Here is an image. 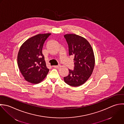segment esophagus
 Returning <instances> with one entry per match:
<instances>
[{"instance_id": "1", "label": "esophagus", "mask_w": 124, "mask_h": 124, "mask_svg": "<svg viewBox=\"0 0 124 124\" xmlns=\"http://www.w3.org/2000/svg\"><path fill=\"white\" fill-rule=\"evenodd\" d=\"M53 67H54V68H57V69H58L59 68H60V65H57V66H53Z\"/></svg>"}]
</instances>
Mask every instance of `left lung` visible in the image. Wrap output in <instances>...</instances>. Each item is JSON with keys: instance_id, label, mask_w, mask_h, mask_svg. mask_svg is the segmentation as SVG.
I'll use <instances>...</instances> for the list:
<instances>
[{"instance_id": "8db88e82", "label": "left lung", "mask_w": 124, "mask_h": 124, "mask_svg": "<svg viewBox=\"0 0 124 124\" xmlns=\"http://www.w3.org/2000/svg\"><path fill=\"white\" fill-rule=\"evenodd\" d=\"M69 46L70 55L74 56V70L64 77L65 82L71 86H79L85 83L91 75L95 66L93 49L84 38L74 34L64 35Z\"/></svg>"}]
</instances>
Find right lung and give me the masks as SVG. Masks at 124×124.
<instances>
[{
    "mask_svg": "<svg viewBox=\"0 0 124 124\" xmlns=\"http://www.w3.org/2000/svg\"><path fill=\"white\" fill-rule=\"evenodd\" d=\"M51 33L39 34L27 39L21 46L17 56L19 70L24 79L32 84H38L47 76L46 67L42 53L43 44Z\"/></svg>",
    "mask_w": 124,
    "mask_h": 124,
    "instance_id": "right-lung-1",
    "label": "right lung"
}]
</instances>
